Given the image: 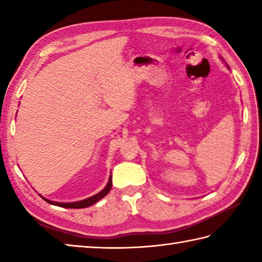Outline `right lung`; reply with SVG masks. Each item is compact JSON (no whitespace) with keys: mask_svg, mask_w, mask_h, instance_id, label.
Returning <instances> with one entry per match:
<instances>
[{"mask_svg":"<svg viewBox=\"0 0 262 262\" xmlns=\"http://www.w3.org/2000/svg\"><path fill=\"white\" fill-rule=\"evenodd\" d=\"M111 186H113V179H111V176L109 178V181L107 183V186H105L101 191L98 192L97 194H94L92 197H89L86 199H83L80 200V202H74V203H57V202H52V200H48L45 197H42V199L45 200V202L55 205V206H58V207H64V208H85L89 207V206H91L93 204H96L97 202H99L100 199H102L104 196H107L108 192L110 191Z\"/></svg>","mask_w":262,"mask_h":262,"instance_id":"add662e5","label":"right lung"}]
</instances>
